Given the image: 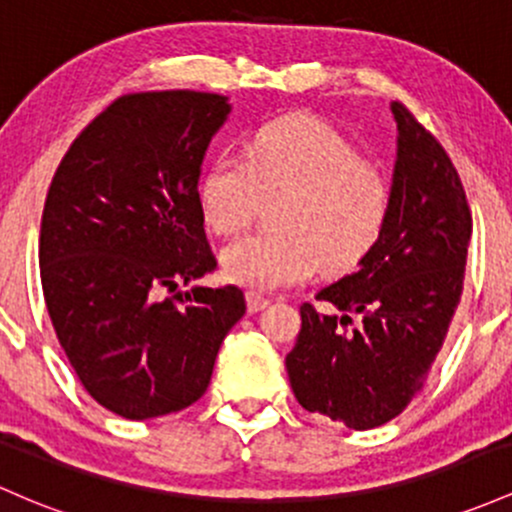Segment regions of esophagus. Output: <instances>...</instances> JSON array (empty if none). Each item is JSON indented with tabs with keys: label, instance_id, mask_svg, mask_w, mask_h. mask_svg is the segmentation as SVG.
<instances>
[{
	"label": "esophagus",
	"instance_id": "1",
	"mask_svg": "<svg viewBox=\"0 0 512 512\" xmlns=\"http://www.w3.org/2000/svg\"><path fill=\"white\" fill-rule=\"evenodd\" d=\"M245 299H247V311H250V313H260L262 308L269 306V301L265 299V296L255 294V291H250V294H247Z\"/></svg>",
	"mask_w": 512,
	"mask_h": 512
}]
</instances>
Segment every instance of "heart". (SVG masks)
I'll return each mask as SVG.
<instances>
[{"label": "heart", "instance_id": "obj_1", "mask_svg": "<svg viewBox=\"0 0 512 512\" xmlns=\"http://www.w3.org/2000/svg\"><path fill=\"white\" fill-rule=\"evenodd\" d=\"M260 199H279L269 216L274 233L247 235L221 262L230 282L274 291L306 282L318 267H355L384 230L389 184L330 123L294 114L257 128L245 160L218 155L199 177L201 216L221 238L238 235Z\"/></svg>", "mask_w": 512, "mask_h": 512}]
</instances>
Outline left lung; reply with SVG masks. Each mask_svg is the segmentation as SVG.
Here are the masks:
<instances>
[{
	"instance_id": "8db88e82",
	"label": "left lung",
	"mask_w": 512,
	"mask_h": 512,
	"mask_svg": "<svg viewBox=\"0 0 512 512\" xmlns=\"http://www.w3.org/2000/svg\"><path fill=\"white\" fill-rule=\"evenodd\" d=\"M384 230L357 272L301 306L286 355L306 411L352 430L389 423L423 389L462 299L471 211L452 160L403 104Z\"/></svg>"
}]
</instances>
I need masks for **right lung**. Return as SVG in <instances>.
Listing matches in <instances>:
<instances>
[{
    "mask_svg": "<svg viewBox=\"0 0 512 512\" xmlns=\"http://www.w3.org/2000/svg\"><path fill=\"white\" fill-rule=\"evenodd\" d=\"M228 97L192 89L119 97L70 145L41 221V284L60 347L94 401L128 420L192 406L245 316L216 269L199 174Z\"/></svg>",
    "mask_w": 512,
    "mask_h": 512,
    "instance_id": "1",
    "label": "right lung"
}]
</instances>
